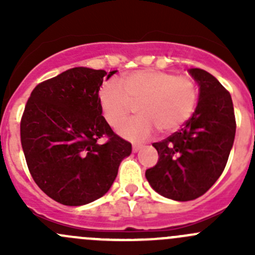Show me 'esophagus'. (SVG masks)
Segmentation results:
<instances>
[{"mask_svg": "<svg viewBox=\"0 0 255 255\" xmlns=\"http://www.w3.org/2000/svg\"><path fill=\"white\" fill-rule=\"evenodd\" d=\"M132 148H133V151H134V153H137V151L142 148V145H140V144H133Z\"/></svg>", "mask_w": 255, "mask_h": 255, "instance_id": "1", "label": "esophagus"}]
</instances>
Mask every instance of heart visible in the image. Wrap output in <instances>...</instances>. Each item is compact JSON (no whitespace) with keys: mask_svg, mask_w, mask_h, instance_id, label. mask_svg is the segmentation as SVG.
Segmentation results:
<instances>
[{"mask_svg":"<svg viewBox=\"0 0 255 255\" xmlns=\"http://www.w3.org/2000/svg\"><path fill=\"white\" fill-rule=\"evenodd\" d=\"M121 85L109 80L101 86L99 101L102 115L117 128L138 104L139 116L121 126L120 134L130 140H144L158 128L163 134L175 132L190 118L197 104V87L189 76L142 69L121 78Z\"/></svg>","mask_w":255,"mask_h":255,"instance_id":"obj_1","label":"heart"}]
</instances>
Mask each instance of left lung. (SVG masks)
<instances>
[{"label":"left lung","mask_w":255,"mask_h":255,"mask_svg":"<svg viewBox=\"0 0 255 255\" xmlns=\"http://www.w3.org/2000/svg\"><path fill=\"white\" fill-rule=\"evenodd\" d=\"M200 87L199 102L184 127L153 143L159 160L145 171L161 196L190 201L202 196L223 173L236 135L232 97L215 76L190 69Z\"/></svg>","instance_id":"1"}]
</instances>
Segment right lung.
Here are the masks:
<instances>
[{"mask_svg": "<svg viewBox=\"0 0 255 255\" xmlns=\"http://www.w3.org/2000/svg\"><path fill=\"white\" fill-rule=\"evenodd\" d=\"M116 71L69 69L37 85L28 99L20 120L23 153L35 184L59 204L81 206L104 196L132 153L100 106V87Z\"/></svg>", "mask_w": 255, "mask_h": 255, "instance_id": "right-lung-1", "label": "right lung"}]
</instances>
